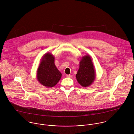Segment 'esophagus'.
Returning a JSON list of instances; mask_svg holds the SVG:
<instances>
[{
  "instance_id": "1",
  "label": "esophagus",
  "mask_w": 134,
  "mask_h": 134,
  "mask_svg": "<svg viewBox=\"0 0 134 134\" xmlns=\"http://www.w3.org/2000/svg\"><path fill=\"white\" fill-rule=\"evenodd\" d=\"M66 76L67 77H69V78H71V77H72V76L71 75H66Z\"/></svg>"
}]
</instances>
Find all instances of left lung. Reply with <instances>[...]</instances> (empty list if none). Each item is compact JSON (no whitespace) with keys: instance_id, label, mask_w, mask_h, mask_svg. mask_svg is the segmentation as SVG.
<instances>
[{"instance_id":"1","label":"left lung","mask_w":134,"mask_h":134,"mask_svg":"<svg viewBox=\"0 0 134 134\" xmlns=\"http://www.w3.org/2000/svg\"><path fill=\"white\" fill-rule=\"evenodd\" d=\"M96 72L91 57L87 55L83 56L79 62V68L76 78L78 82L83 87L92 84L95 80Z\"/></svg>"}]
</instances>
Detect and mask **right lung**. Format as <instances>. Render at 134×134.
<instances>
[{"label": "right lung", "mask_w": 134, "mask_h": 134, "mask_svg": "<svg viewBox=\"0 0 134 134\" xmlns=\"http://www.w3.org/2000/svg\"><path fill=\"white\" fill-rule=\"evenodd\" d=\"M62 76L55 64V57L49 53L44 54L41 59L37 72L38 82L46 88L54 87Z\"/></svg>", "instance_id": "1"}]
</instances>
